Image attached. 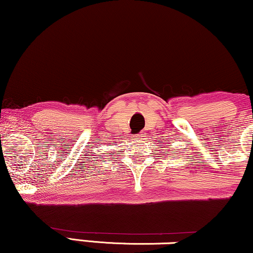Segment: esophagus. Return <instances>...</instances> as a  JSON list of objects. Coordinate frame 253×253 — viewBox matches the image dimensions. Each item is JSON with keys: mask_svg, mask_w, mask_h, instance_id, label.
I'll return each instance as SVG.
<instances>
[{"mask_svg": "<svg viewBox=\"0 0 253 253\" xmlns=\"http://www.w3.org/2000/svg\"><path fill=\"white\" fill-rule=\"evenodd\" d=\"M143 137H144V133L136 134V138H137V139H143Z\"/></svg>", "mask_w": 253, "mask_h": 253, "instance_id": "34e87169", "label": "esophagus"}]
</instances>
